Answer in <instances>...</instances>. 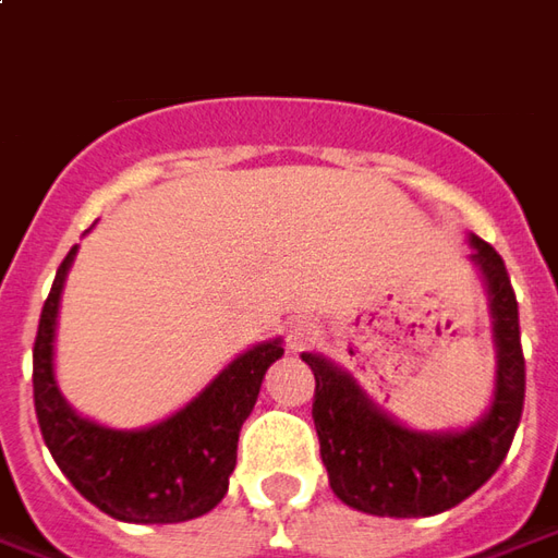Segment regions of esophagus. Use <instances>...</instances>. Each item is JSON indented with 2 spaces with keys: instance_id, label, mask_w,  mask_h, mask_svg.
I'll use <instances>...</instances> for the list:
<instances>
[{
  "instance_id": "esophagus-1",
  "label": "esophagus",
  "mask_w": 558,
  "mask_h": 558,
  "mask_svg": "<svg viewBox=\"0 0 558 558\" xmlns=\"http://www.w3.org/2000/svg\"><path fill=\"white\" fill-rule=\"evenodd\" d=\"M316 338H319V328L310 323V319H291V323L286 325V340L294 353H298V350H306L310 343H316Z\"/></svg>"
}]
</instances>
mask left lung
Returning <instances> with one entry per match:
<instances>
[{
    "mask_svg": "<svg viewBox=\"0 0 558 558\" xmlns=\"http://www.w3.org/2000/svg\"><path fill=\"white\" fill-rule=\"evenodd\" d=\"M470 264L488 294L495 340V392L480 421L458 429H414L368 399L347 368L301 353L316 377L313 424L331 492L359 513L421 519L458 507L504 463L525 402L519 304L500 254L466 235Z\"/></svg>",
    "mask_w": 558,
    "mask_h": 558,
    "instance_id": "8db88e82",
    "label": "left lung"
}]
</instances>
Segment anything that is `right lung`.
<instances>
[{"mask_svg":"<svg viewBox=\"0 0 558 558\" xmlns=\"http://www.w3.org/2000/svg\"><path fill=\"white\" fill-rule=\"evenodd\" d=\"M78 245L58 267L33 347V399L43 439L78 495L119 522L168 525L215 510L235 470V442L252 414L264 375L282 359V338L254 343L223 365L183 409L137 429L82 417L58 387L54 338L66 272Z\"/></svg>","mask_w":558,"mask_h":558,"instance_id":"obj_1","label":"right lung"}]
</instances>
